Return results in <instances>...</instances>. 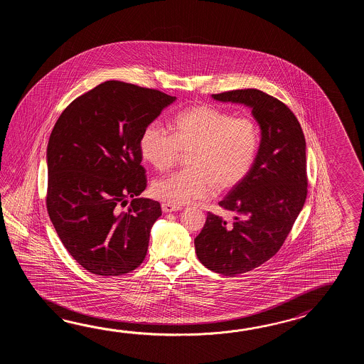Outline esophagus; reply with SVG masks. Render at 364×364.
Returning a JSON list of instances; mask_svg holds the SVG:
<instances>
[{
  "mask_svg": "<svg viewBox=\"0 0 364 364\" xmlns=\"http://www.w3.org/2000/svg\"><path fill=\"white\" fill-rule=\"evenodd\" d=\"M161 208H163L164 213H169V212H177V210L181 209V207L173 205V204H169V203H163Z\"/></svg>",
  "mask_w": 364,
  "mask_h": 364,
  "instance_id": "obj_1",
  "label": "esophagus"
}]
</instances>
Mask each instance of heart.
I'll use <instances>...</instances> for the list:
<instances>
[{"label":"heart","instance_id":"1","mask_svg":"<svg viewBox=\"0 0 364 364\" xmlns=\"http://www.w3.org/2000/svg\"><path fill=\"white\" fill-rule=\"evenodd\" d=\"M173 134L159 122L140 134L143 159L156 171L171 169L181 151H190V169L157 179L151 193L159 200L182 205L212 198L217 190L240 185L252 169L260 147V132L254 119L234 118L212 105H195L177 113Z\"/></svg>","mask_w":364,"mask_h":364}]
</instances>
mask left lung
I'll return each mask as SVG.
<instances>
[{
  "label": "left lung",
  "mask_w": 364,
  "mask_h": 364,
  "mask_svg": "<svg viewBox=\"0 0 364 364\" xmlns=\"http://www.w3.org/2000/svg\"><path fill=\"white\" fill-rule=\"evenodd\" d=\"M212 99L251 108L262 132L252 169L218 203L234 213L232 221L208 212L193 242L204 267L235 276L276 255L302 210L307 196L306 140L294 113L263 91L235 90Z\"/></svg>",
  "instance_id": "1"
}]
</instances>
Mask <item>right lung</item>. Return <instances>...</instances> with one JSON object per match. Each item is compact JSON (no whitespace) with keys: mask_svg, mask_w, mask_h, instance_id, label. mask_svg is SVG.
Segmentation results:
<instances>
[{"mask_svg":"<svg viewBox=\"0 0 364 364\" xmlns=\"http://www.w3.org/2000/svg\"><path fill=\"white\" fill-rule=\"evenodd\" d=\"M174 101L108 80L77 97L55 122L47 148L48 213L70 255L93 274L121 276L147 255L161 207L139 198L147 187L140 134Z\"/></svg>","mask_w":364,"mask_h":364,"instance_id":"add662e5","label":"right lung"}]
</instances>
